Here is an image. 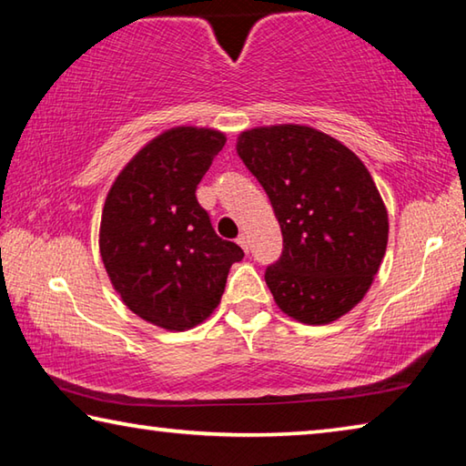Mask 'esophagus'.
<instances>
[{
    "label": "esophagus",
    "instance_id": "obj_1",
    "mask_svg": "<svg viewBox=\"0 0 466 466\" xmlns=\"http://www.w3.org/2000/svg\"><path fill=\"white\" fill-rule=\"evenodd\" d=\"M240 244V247L244 248V252H248V248H250V242H248V236H244V234H240L238 236V240H236Z\"/></svg>",
    "mask_w": 466,
    "mask_h": 466
}]
</instances>
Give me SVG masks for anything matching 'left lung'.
Wrapping results in <instances>:
<instances>
[{
  "instance_id": "left-lung-1",
  "label": "left lung",
  "mask_w": 466,
  "mask_h": 466,
  "mask_svg": "<svg viewBox=\"0 0 466 466\" xmlns=\"http://www.w3.org/2000/svg\"><path fill=\"white\" fill-rule=\"evenodd\" d=\"M236 149L281 228V257L265 269L275 302L306 325L343 317L372 286L389 242V216L364 162L304 125L244 131Z\"/></svg>"
}]
</instances>
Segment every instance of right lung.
<instances>
[{"instance_id":"add662e5","label":"right lung","mask_w":466,"mask_h":466,"mask_svg":"<svg viewBox=\"0 0 466 466\" xmlns=\"http://www.w3.org/2000/svg\"><path fill=\"white\" fill-rule=\"evenodd\" d=\"M224 133L175 127L141 147L110 187L100 255L121 299L156 327L187 330L222 299L244 252L222 240L197 201V185L224 147Z\"/></svg>"}]
</instances>
